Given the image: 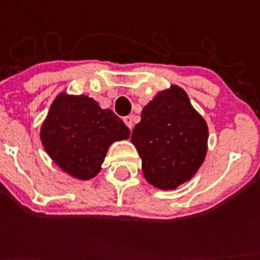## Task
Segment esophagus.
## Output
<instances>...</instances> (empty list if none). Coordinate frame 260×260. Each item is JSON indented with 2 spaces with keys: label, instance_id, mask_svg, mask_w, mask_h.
Here are the masks:
<instances>
[{
  "label": "esophagus",
  "instance_id": "obj_1",
  "mask_svg": "<svg viewBox=\"0 0 260 260\" xmlns=\"http://www.w3.org/2000/svg\"><path fill=\"white\" fill-rule=\"evenodd\" d=\"M124 122H125V125L129 128V129H132V126H134V121H132V117L131 116H126V117H124Z\"/></svg>",
  "mask_w": 260,
  "mask_h": 260
}]
</instances>
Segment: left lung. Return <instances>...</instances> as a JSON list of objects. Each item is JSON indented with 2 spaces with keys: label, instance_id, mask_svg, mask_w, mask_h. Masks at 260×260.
I'll return each instance as SVG.
<instances>
[{
  "label": "left lung",
  "instance_id": "obj_1",
  "mask_svg": "<svg viewBox=\"0 0 260 260\" xmlns=\"http://www.w3.org/2000/svg\"><path fill=\"white\" fill-rule=\"evenodd\" d=\"M208 124L178 85L160 90L143 108L131 142L142 159L146 181L174 190L196 175L208 152Z\"/></svg>",
  "mask_w": 260,
  "mask_h": 260
}]
</instances>
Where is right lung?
<instances>
[{
	"label": "right lung",
	"instance_id": "1",
	"mask_svg": "<svg viewBox=\"0 0 260 260\" xmlns=\"http://www.w3.org/2000/svg\"><path fill=\"white\" fill-rule=\"evenodd\" d=\"M129 129L94 98L63 90L40 126V142L56 166L79 181L97 177L114 142L129 139Z\"/></svg>",
	"mask_w": 260,
	"mask_h": 260
}]
</instances>
